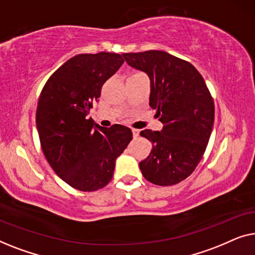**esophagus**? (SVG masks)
<instances>
[{"label": "esophagus", "mask_w": 255, "mask_h": 255, "mask_svg": "<svg viewBox=\"0 0 255 255\" xmlns=\"http://www.w3.org/2000/svg\"><path fill=\"white\" fill-rule=\"evenodd\" d=\"M139 130H137V128H132V134H133V138H137L139 135Z\"/></svg>", "instance_id": "esophagus-1"}]
</instances>
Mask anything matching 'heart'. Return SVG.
<instances>
[{"instance_id":"b5f03b06","label":"heart","mask_w":255,"mask_h":255,"mask_svg":"<svg viewBox=\"0 0 255 255\" xmlns=\"http://www.w3.org/2000/svg\"><path fill=\"white\" fill-rule=\"evenodd\" d=\"M140 75H145V74L142 72H133V73H131L128 78H135V76H140Z\"/></svg>"}]
</instances>
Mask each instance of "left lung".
<instances>
[{
  "mask_svg": "<svg viewBox=\"0 0 255 255\" xmlns=\"http://www.w3.org/2000/svg\"><path fill=\"white\" fill-rule=\"evenodd\" d=\"M122 55L148 75L149 106L163 124L161 132H140L153 145L149 155L139 162L142 175L156 186L179 183L194 172L208 146L215 120L210 90L190 62L167 52Z\"/></svg>",
  "mask_w": 255,
  "mask_h": 255,
  "instance_id": "left-lung-1",
  "label": "left lung"
}]
</instances>
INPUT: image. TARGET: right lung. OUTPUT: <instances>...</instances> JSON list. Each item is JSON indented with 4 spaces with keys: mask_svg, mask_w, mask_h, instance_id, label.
<instances>
[{
    "mask_svg": "<svg viewBox=\"0 0 255 255\" xmlns=\"http://www.w3.org/2000/svg\"><path fill=\"white\" fill-rule=\"evenodd\" d=\"M123 62L117 53L78 54L50 76L40 93L36 123L41 149L55 174L78 190L106 187L132 139L124 125L94 127L87 117Z\"/></svg>",
    "mask_w": 255,
    "mask_h": 255,
    "instance_id": "right-lung-1",
    "label": "right lung"
}]
</instances>
